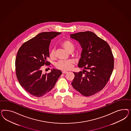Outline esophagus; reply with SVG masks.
Returning <instances> with one entry per match:
<instances>
[{
	"label": "esophagus",
	"mask_w": 131,
	"mask_h": 131,
	"mask_svg": "<svg viewBox=\"0 0 131 131\" xmlns=\"http://www.w3.org/2000/svg\"><path fill=\"white\" fill-rule=\"evenodd\" d=\"M62 73H63V74H65V73H67L68 72L66 71H62Z\"/></svg>",
	"instance_id": "esophagus-1"
}]
</instances>
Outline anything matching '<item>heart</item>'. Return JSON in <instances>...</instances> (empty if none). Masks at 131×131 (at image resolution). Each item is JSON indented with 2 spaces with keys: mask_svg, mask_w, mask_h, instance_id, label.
<instances>
[{
  "mask_svg": "<svg viewBox=\"0 0 131 131\" xmlns=\"http://www.w3.org/2000/svg\"><path fill=\"white\" fill-rule=\"evenodd\" d=\"M60 44L62 48L69 53L73 51L74 49V45L69 40H64L60 42ZM49 55L51 59H55V51L54 49L53 48L50 51ZM73 63L74 61L72 60H60L56 64V67L61 70H69L72 68Z\"/></svg>",
  "mask_w": 131,
  "mask_h": 131,
  "instance_id": "obj_1",
  "label": "heart"
}]
</instances>
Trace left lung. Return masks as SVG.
<instances>
[{
  "label": "left lung",
  "instance_id": "8db88e82",
  "mask_svg": "<svg viewBox=\"0 0 131 131\" xmlns=\"http://www.w3.org/2000/svg\"><path fill=\"white\" fill-rule=\"evenodd\" d=\"M70 36L83 48L78 67L88 70L74 72L71 84L83 95H93L103 89L112 73L114 59L111 49L107 42L90 31Z\"/></svg>",
  "mask_w": 131,
  "mask_h": 131
}]
</instances>
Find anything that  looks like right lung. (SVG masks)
<instances>
[{"mask_svg":"<svg viewBox=\"0 0 131 131\" xmlns=\"http://www.w3.org/2000/svg\"><path fill=\"white\" fill-rule=\"evenodd\" d=\"M60 32H42L25 42L20 47L16 56L17 78L20 85L32 95L40 97L50 91L55 85L62 72L53 69L48 73L43 74L42 66L49 65V47L51 40Z\"/></svg>","mask_w":131,"mask_h":131,"instance_id":"right-lung-1","label":"right lung"}]
</instances>
